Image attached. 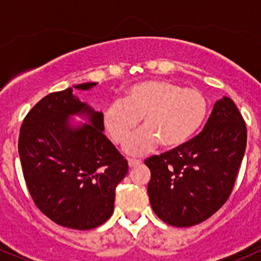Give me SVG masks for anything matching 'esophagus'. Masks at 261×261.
<instances>
[{
	"label": "esophagus",
	"mask_w": 261,
	"mask_h": 261,
	"mask_svg": "<svg viewBox=\"0 0 261 261\" xmlns=\"http://www.w3.org/2000/svg\"><path fill=\"white\" fill-rule=\"evenodd\" d=\"M127 162H128V167H130V168H134V167H137L141 164L140 160H128Z\"/></svg>",
	"instance_id": "obj_1"
}]
</instances>
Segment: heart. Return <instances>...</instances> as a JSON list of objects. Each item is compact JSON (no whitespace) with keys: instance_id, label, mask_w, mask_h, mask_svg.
Segmentation results:
<instances>
[{"instance_id":"heart-1","label":"heart","mask_w":261,"mask_h":261,"mask_svg":"<svg viewBox=\"0 0 261 261\" xmlns=\"http://www.w3.org/2000/svg\"><path fill=\"white\" fill-rule=\"evenodd\" d=\"M210 112L207 98L196 88L164 80H147L125 89L122 101L103 112V126L116 145L125 142L142 118L145 127L125 143V151L141 155L158 143L166 149L187 145L200 133Z\"/></svg>"}]
</instances>
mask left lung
Returning <instances> with one entry per match:
<instances>
[{"label":"left lung","instance_id":"8db88e82","mask_svg":"<svg viewBox=\"0 0 261 261\" xmlns=\"http://www.w3.org/2000/svg\"><path fill=\"white\" fill-rule=\"evenodd\" d=\"M247 146V127L228 97L217 100L203 130L187 145L145 161L154 214L174 227L211 217L234 187Z\"/></svg>","mask_w":261,"mask_h":261}]
</instances>
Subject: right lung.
<instances>
[{
  "label": "right lung",
  "instance_id": "right-lung-1",
  "mask_svg": "<svg viewBox=\"0 0 261 261\" xmlns=\"http://www.w3.org/2000/svg\"><path fill=\"white\" fill-rule=\"evenodd\" d=\"M74 115L86 124L73 125ZM101 118L67 88L38 101L20 126L18 152L27 187L39 210L60 226L92 229L113 215L115 188L128 166L103 134Z\"/></svg>",
  "mask_w": 261,
  "mask_h": 261
}]
</instances>
